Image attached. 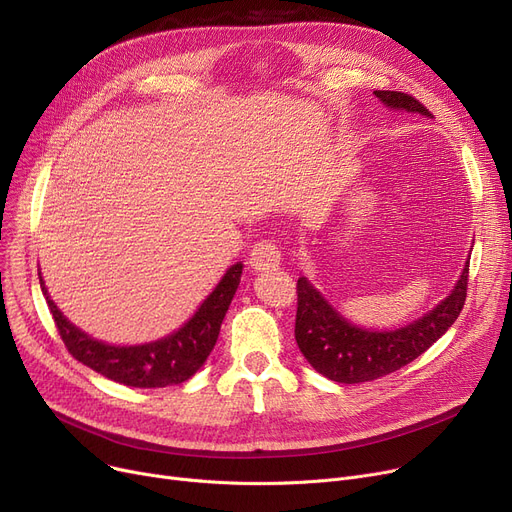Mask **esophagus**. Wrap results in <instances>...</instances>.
Returning <instances> with one entry per match:
<instances>
[{
    "instance_id": "obj_1",
    "label": "esophagus",
    "mask_w": 512,
    "mask_h": 512,
    "mask_svg": "<svg viewBox=\"0 0 512 512\" xmlns=\"http://www.w3.org/2000/svg\"><path fill=\"white\" fill-rule=\"evenodd\" d=\"M280 249L274 240L263 238L255 242V247L251 249L249 263L255 272H265V270H276L280 265Z\"/></svg>"
}]
</instances>
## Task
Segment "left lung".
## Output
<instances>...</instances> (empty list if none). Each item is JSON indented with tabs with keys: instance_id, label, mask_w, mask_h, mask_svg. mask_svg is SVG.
I'll return each instance as SVG.
<instances>
[{
	"instance_id": "left-lung-1",
	"label": "left lung",
	"mask_w": 512,
	"mask_h": 512,
	"mask_svg": "<svg viewBox=\"0 0 512 512\" xmlns=\"http://www.w3.org/2000/svg\"><path fill=\"white\" fill-rule=\"evenodd\" d=\"M392 110L417 112L429 116L427 107L413 95L400 91H373ZM469 261L448 297L413 324L371 332L353 326L321 294L299 278L297 282V324L294 338L305 359L315 371L338 384H361L409 365L423 355L461 315L467 299Z\"/></svg>"
}]
</instances>
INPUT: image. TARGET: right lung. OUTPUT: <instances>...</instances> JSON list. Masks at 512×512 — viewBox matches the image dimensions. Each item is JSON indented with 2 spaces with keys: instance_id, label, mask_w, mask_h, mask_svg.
Returning a JSON list of instances; mask_svg holds the SVG:
<instances>
[{
  "instance_id": "add662e5",
  "label": "right lung",
  "mask_w": 512,
  "mask_h": 512,
  "mask_svg": "<svg viewBox=\"0 0 512 512\" xmlns=\"http://www.w3.org/2000/svg\"><path fill=\"white\" fill-rule=\"evenodd\" d=\"M240 274L242 263H234L201 303L197 313L178 332L139 346H112L80 332L47 297L43 280L39 282L58 332L76 361L124 386L166 388L182 384L195 375L213 351L224 315L238 288Z\"/></svg>"
}]
</instances>
